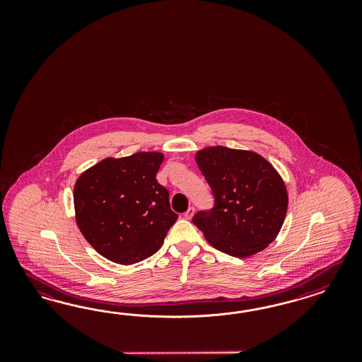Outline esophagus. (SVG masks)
Here are the masks:
<instances>
[{"instance_id": "esophagus-1", "label": "esophagus", "mask_w": 362, "mask_h": 362, "mask_svg": "<svg viewBox=\"0 0 362 362\" xmlns=\"http://www.w3.org/2000/svg\"><path fill=\"white\" fill-rule=\"evenodd\" d=\"M194 214H195V209H194V207H189V209H187L186 212H185V218H186L187 220H189L194 216Z\"/></svg>"}]
</instances>
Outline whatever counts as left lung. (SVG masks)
I'll list each match as a JSON object with an SVG mask.
<instances>
[{
    "mask_svg": "<svg viewBox=\"0 0 362 362\" xmlns=\"http://www.w3.org/2000/svg\"><path fill=\"white\" fill-rule=\"evenodd\" d=\"M199 170L214 197V207L192 223L212 247L235 257L263 251L285 219L288 194L272 165L252 151L223 146L197 153Z\"/></svg>",
    "mask_w": 362,
    "mask_h": 362,
    "instance_id": "1",
    "label": "left lung"
}]
</instances>
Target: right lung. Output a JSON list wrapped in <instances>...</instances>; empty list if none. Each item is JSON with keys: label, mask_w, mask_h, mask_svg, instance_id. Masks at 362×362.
<instances>
[{"label": "right lung", "mask_w": 362, "mask_h": 362, "mask_svg": "<svg viewBox=\"0 0 362 362\" xmlns=\"http://www.w3.org/2000/svg\"><path fill=\"white\" fill-rule=\"evenodd\" d=\"M163 153L106 158L78 177L74 209L78 228L90 245L114 263L153 256L177 219L168 189L156 180Z\"/></svg>", "instance_id": "obj_1"}]
</instances>
